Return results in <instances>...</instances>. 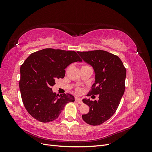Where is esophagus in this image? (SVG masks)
Listing matches in <instances>:
<instances>
[{
    "label": "esophagus",
    "instance_id": "1",
    "mask_svg": "<svg viewBox=\"0 0 152 152\" xmlns=\"http://www.w3.org/2000/svg\"><path fill=\"white\" fill-rule=\"evenodd\" d=\"M75 101H76V102H77L78 103L80 104H82V99H81L80 98H75Z\"/></svg>",
    "mask_w": 152,
    "mask_h": 152
}]
</instances>
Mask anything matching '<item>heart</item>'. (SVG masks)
<instances>
[{"mask_svg": "<svg viewBox=\"0 0 152 152\" xmlns=\"http://www.w3.org/2000/svg\"><path fill=\"white\" fill-rule=\"evenodd\" d=\"M77 92H80V89H77Z\"/></svg>", "mask_w": 152, "mask_h": 152, "instance_id": "1", "label": "heart"}]
</instances>
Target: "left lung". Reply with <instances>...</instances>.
<instances>
[{
  "instance_id": "8db88e82",
  "label": "left lung",
  "mask_w": 152,
  "mask_h": 152,
  "mask_svg": "<svg viewBox=\"0 0 152 152\" xmlns=\"http://www.w3.org/2000/svg\"><path fill=\"white\" fill-rule=\"evenodd\" d=\"M83 60L93 67L95 82L88 96L99 94L98 101L83 99L89 112L82 115L84 121L91 126H98L107 121L120 104L125 91L126 69L117 56L103 50L78 51Z\"/></svg>"
}]
</instances>
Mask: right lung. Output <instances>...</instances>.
<instances>
[{
	"instance_id": "obj_1",
	"label": "right lung",
	"mask_w": 152,
	"mask_h": 152,
	"mask_svg": "<svg viewBox=\"0 0 152 152\" xmlns=\"http://www.w3.org/2000/svg\"><path fill=\"white\" fill-rule=\"evenodd\" d=\"M82 61L74 50L46 48L31 53L20 68V89L23 103L31 117L41 122L58 118L65 106L75 101L70 94L53 93L55 80L65 77V68Z\"/></svg>"
}]
</instances>
